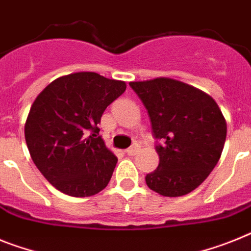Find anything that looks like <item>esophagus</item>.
I'll list each match as a JSON object with an SVG mask.
<instances>
[{
	"label": "esophagus",
	"mask_w": 251,
	"mask_h": 251,
	"mask_svg": "<svg viewBox=\"0 0 251 251\" xmlns=\"http://www.w3.org/2000/svg\"><path fill=\"white\" fill-rule=\"evenodd\" d=\"M139 151V147L138 145H132V147H130V148H127L126 149V153H127V154L129 155H135L136 154V151Z\"/></svg>",
	"instance_id": "34e87169"
}]
</instances>
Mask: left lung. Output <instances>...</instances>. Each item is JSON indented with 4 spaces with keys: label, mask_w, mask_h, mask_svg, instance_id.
I'll list each match as a JSON object with an SVG mask.
<instances>
[{
    "label": "left lung",
    "mask_w": 251,
    "mask_h": 251,
    "mask_svg": "<svg viewBox=\"0 0 251 251\" xmlns=\"http://www.w3.org/2000/svg\"><path fill=\"white\" fill-rule=\"evenodd\" d=\"M148 109L157 170L145 176L149 189L170 198L195 190L216 167L226 142L227 122L216 100L203 90L170 77L131 81Z\"/></svg>",
    "instance_id": "obj_1"
}]
</instances>
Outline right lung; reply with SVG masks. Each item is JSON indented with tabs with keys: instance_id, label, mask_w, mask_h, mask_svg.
<instances>
[{
	"instance_id": "right-lung-1",
	"label": "right lung",
	"mask_w": 251,
	"mask_h": 251,
	"mask_svg": "<svg viewBox=\"0 0 251 251\" xmlns=\"http://www.w3.org/2000/svg\"><path fill=\"white\" fill-rule=\"evenodd\" d=\"M125 89V81L81 71L57 77L37 96L25 142L38 170L61 193L92 197L108 185L117 157L98 135V124Z\"/></svg>"
}]
</instances>
